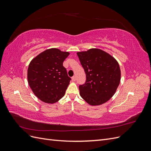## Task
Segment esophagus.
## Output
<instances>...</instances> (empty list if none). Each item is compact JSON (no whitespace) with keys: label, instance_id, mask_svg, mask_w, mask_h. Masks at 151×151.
<instances>
[{"label":"esophagus","instance_id":"esophagus-1","mask_svg":"<svg viewBox=\"0 0 151 151\" xmlns=\"http://www.w3.org/2000/svg\"><path fill=\"white\" fill-rule=\"evenodd\" d=\"M72 81H76V76H73V77H72Z\"/></svg>","mask_w":151,"mask_h":151}]
</instances>
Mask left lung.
Wrapping results in <instances>:
<instances>
[{"label": "left lung", "mask_w": 151, "mask_h": 151, "mask_svg": "<svg viewBox=\"0 0 151 151\" xmlns=\"http://www.w3.org/2000/svg\"><path fill=\"white\" fill-rule=\"evenodd\" d=\"M84 68L86 81L80 85V95L91 106L107 102L120 84L121 71L116 59L98 48L77 53Z\"/></svg>", "instance_id": "left-lung-1"}]
</instances>
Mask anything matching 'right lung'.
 Instances as JSON below:
<instances>
[{"label":"right lung","instance_id":"add662e5","mask_svg":"<svg viewBox=\"0 0 151 151\" xmlns=\"http://www.w3.org/2000/svg\"><path fill=\"white\" fill-rule=\"evenodd\" d=\"M69 54L58 48H50L40 53L29 63L28 84L41 101L53 104L65 95L71 79L63 62Z\"/></svg>","mask_w":151,"mask_h":151}]
</instances>
